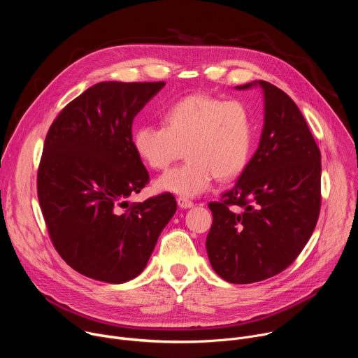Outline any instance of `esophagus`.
<instances>
[{"instance_id": "34e87169", "label": "esophagus", "mask_w": 358, "mask_h": 358, "mask_svg": "<svg viewBox=\"0 0 358 358\" xmlns=\"http://www.w3.org/2000/svg\"><path fill=\"white\" fill-rule=\"evenodd\" d=\"M177 202H178L180 208H182V210H187V208H192V207H194V202H192L191 199L185 198V196H178V198H177Z\"/></svg>"}]
</instances>
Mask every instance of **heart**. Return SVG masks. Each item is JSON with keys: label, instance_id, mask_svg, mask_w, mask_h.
I'll list each match as a JSON object with an SVG mask.
<instances>
[{"label": "heart", "instance_id": "b5f03b06", "mask_svg": "<svg viewBox=\"0 0 358 358\" xmlns=\"http://www.w3.org/2000/svg\"><path fill=\"white\" fill-rule=\"evenodd\" d=\"M163 123L140 126L133 134L137 156L152 170H167L185 148L188 160L156 181L159 191L195 196L208 191L217 177H236L249 162L255 124L241 100L191 94L166 110Z\"/></svg>", "mask_w": 358, "mask_h": 358}]
</instances>
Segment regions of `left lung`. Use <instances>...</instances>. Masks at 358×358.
Returning <instances> with one entry per match:
<instances>
[{
  "mask_svg": "<svg viewBox=\"0 0 358 358\" xmlns=\"http://www.w3.org/2000/svg\"><path fill=\"white\" fill-rule=\"evenodd\" d=\"M261 86L265 119L259 147L236 184L210 202L207 252L229 283H253L285 271L310 239L320 213V150L294 101L279 87Z\"/></svg>",
  "mask_w": 358,
  "mask_h": 358,
  "instance_id": "obj_1",
  "label": "left lung"
}]
</instances>
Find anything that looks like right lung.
<instances>
[{"label": "right lung", "instance_id": "add662e5", "mask_svg": "<svg viewBox=\"0 0 358 358\" xmlns=\"http://www.w3.org/2000/svg\"><path fill=\"white\" fill-rule=\"evenodd\" d=\"M164 85L96 83L48 130L38 169L42 215L61 258L90 279L138 276L177 211L170 192L127 202L150 180L133 147V119Z\"/></svg>", "mask_w": 358, "mask_h": 358}]
</instances>
